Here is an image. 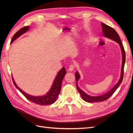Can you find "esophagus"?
<instances>
[{
	"mask_svg": "<svg viewBox=\"0 0 133 133\" xmlns=\"http://www.w3.org/2000/svg\"><path fill=\"white\" fill-rule=\"evenodd\" d=\"M74 68H75L74 65H73V64H71V65H70V66H69L68 71H70V72H72V71H73V69H74Z\"/></svg>",
	"mask_w": 133,
	"mask_h": 133,
	"instance_id": "esophagus-1",
	"label": "esophagus"
}]
</instances>
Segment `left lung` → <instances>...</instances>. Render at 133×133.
Instances as JSON below:
<instances>
[{"label": "left lung", "instance_id": "1", "mask_svg": "<svg viewBox=\"0 0 133 133\" xmlns=\"http://www.w3.org/2000/svg\"><path fill=\"white\" fill-rule=\"evenodd\" d=\"M102 29V32H103V36L105 37H107L108 38H109L111 40H113L117 42V43L120 45V46L121 49L122 51V67H121V74L120 76V78L117 82V83L111 88L108 92L107 93L104 94L102 95H100L98 96H90L86 93H85L81 89L79 88L78 85V81L79 79H80V75L78 72H75V79L76 81V88H77L78 92L80 94L82 99L89 103H92V102H101L105 101L109 99V97L113 95V94L115 92L116 89L117 88V87L119 86V85L121 84L123 78V73H124V66L125 64V51L123 47V46L122 45V44L121 43V39L120 38L119 36H118V33L116 32V31L113 29L112 27H111L104 23H101Z\"/></svg>", "mask_w": 133, "mask_h": 133}]
</instances>
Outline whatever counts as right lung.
I'll return each mask as SVG.
<instances>
[{
  "label": "right lung",
  "instance_id": "add662e5",
  "mask_svg": "<svg viewBox=\"0 0 133 133\" xmlns=\"http://www.w3.org/2000/svg\"><path fill=\"white\" fill-rule=\"evenodd\" d=\"M29 28L30 27L29 26H25L22 28V29H20L18 31H17L13 36L11 43H13V41L14 40H15L17 38L19 37L20 36H22L23 34L25 33L26 31L29 30ZM66 73V69L64 67H63L61 70L58 72L57 75L56 76V77L53 83V85L52 86V87L51 88L50 90H49L48 92L45 95L40 96H32L25 93L22 89L17 86L15 81H14V79H13V77H12V78L13 82L15 87L19 89V91L22 93L28 100L33 103L39 104V105H50V104H51L53 103L54 102H55L56 100H57V98L58 97L61 90L62 79L64 78Z\"/></svg>",
  "mask_w": 133,
  "mask_h": 133
}]
</instances>
